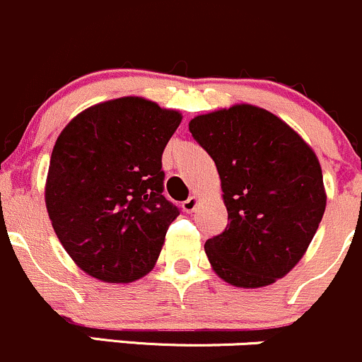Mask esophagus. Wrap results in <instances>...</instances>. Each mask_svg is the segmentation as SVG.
<instances>
[{
  "label": "esophagus",
  "instance_id": "1",
  "mask_svg": "<svg viewBox=\"0 0 362 362\" xmlns=\"http://www.w3.org/2000/svg\"><path fill=\"white\" fill-rule=\"evenodd\" d=\"M198 202H199L198 196H189V198L184 202V210H185V212H189V214L194 212L196 206H198Z\"/></svg>",
  "mask_w": 362,
  "mask_h": 362
}]
</instances>
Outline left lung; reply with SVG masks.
<instances>
[{"label": "left lung", "mask_w": 362, "mask_h": 362, "mask_svg": "<svg viewBox=\"0 0 362 362\" xmlns=\"http://www.w3.org/2000/svg\"><path fill=\"white\" fill-rule=\"evenodd\" d=\"M189 131L216 163L228 210L223 233L205 242L216 274L240 288L288 274L325 212L313 150L276 115L249 104L192 118Z\"/></svg>", "instance_id": "8db88e82"}]
</instances>
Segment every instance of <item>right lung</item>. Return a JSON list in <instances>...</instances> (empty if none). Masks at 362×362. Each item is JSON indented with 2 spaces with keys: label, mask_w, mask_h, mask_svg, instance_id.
<instances>
[{
  "label": "right lung",
  "mask_w": 362,
  "mask_h": 362,
  "mask_svg": "<svg viewBox=\"0 0 362 362\" xmlns=\"http://www.w3.org/2000/svg\"><path fill=\"white\" fill-rule=\"evenodd\" d=\"M178 111L122 97L77 115L52 148L45 206L70 258L93 278L131 283L156 265L180 209L164 198L163 152Z\"/></svg>",
  "instance_id": "obj_1"
}]
</instances>
